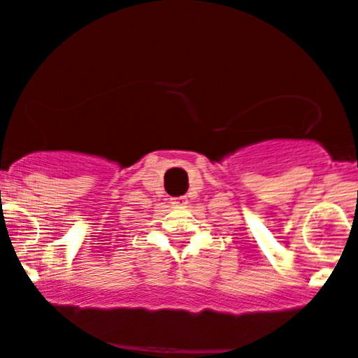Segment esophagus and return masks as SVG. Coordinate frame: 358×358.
I'll list each match as a JSON object with an SVG mask.
<instances>
[{"mask_svg": "<svg viewBox=\"0 0 358 358\" xmlns=\"http://www.w3.org/2000/svg\"><path fill=\"white\" fill-rule=\"evenodd\" d=\"M187 203H189V201H187V197H175V199L171 201V204H173V206H180V208H182V206H185Z\"/></svg>", "mask_w": 358, "mask_h": 358, "instance_id": "1", "label": "esophagus"}]
</instances>
